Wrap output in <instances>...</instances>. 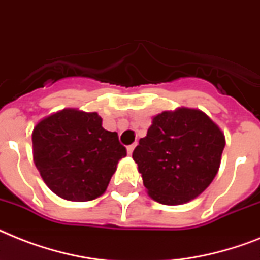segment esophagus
<instances>
[{
    "mask_svg": "<svg viewBox=\"0 0 260 260\" xmlns=\"http://www.w3.org/2000/svg\"><path fill=\"white\" fill-rule=\"evenodd\" d=\"M134 149H135V144L128 145V147H126V152H128V155H132V152H134Z\"/></svg>",
    "mask_w": 260,
    "mask_h": 260,
    "instance_id": "34e87169",
    "label": "esophagus"
}]
</instances>
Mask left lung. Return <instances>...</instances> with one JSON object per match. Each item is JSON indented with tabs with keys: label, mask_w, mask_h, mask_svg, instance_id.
I'll list each match as a JSON object with an SVG mask.
<instances>
[{
	"label": "left lung",
	"mask_w": 260,
	"mask_h": 260,
	"mask_svg": "<svg viewBox=\"0 0 260 260\" xmlns=\"http://www.w3.org/2000/svg\"><path fill=\"white\" fill-rule=\"evenodd\" d=\"M225 139L199 109L179 108L152 119L132 157L152 199L167 206L187 203L218 174Z\"/></svg>",
	"instance_id": "obj_1"
}]
</instances>
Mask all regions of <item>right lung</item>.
I'll list each match as a JSON object with an SVG mask.
<instances>
[{"instance_id":"add662e5","label":"right lung","mask_w":260,"mask_h":260,"mask_svg":"<svg viewBox=\"0 0 260 260\" xmlns=\"http://www.w3.org/2000/svg\"><path fill=\"white\" fill-rule=\"evenodd\" d=\"M101 123L96 112L62 109L35 126V164L45 184L62 199L88 202L103 195L126 155L117 134Z\"/></svg>"}]
</instances>
